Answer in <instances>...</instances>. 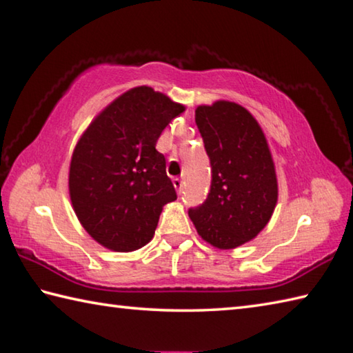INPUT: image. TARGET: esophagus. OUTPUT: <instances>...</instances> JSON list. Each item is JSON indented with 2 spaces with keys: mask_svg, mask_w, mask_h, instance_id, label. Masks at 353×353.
I'll return each mask as SVG.
<instances>
[{
  "mask_svg": "<svg viewBox=\"0 0 353 353\" xmlns=\"http://www.w3.org/2000/svg\"><path fill=\"white\" fill-rule=\"evenodd\" d=\"M172 185H174L177 194H182V191H183V181H182V179H177V177L172 179Z\"/></svg>",
  "mask_w": 353,
  "mask_h": 353,
  "instance_id": "esophagus-1",
  "label": "esophagus"
}]
</instances>
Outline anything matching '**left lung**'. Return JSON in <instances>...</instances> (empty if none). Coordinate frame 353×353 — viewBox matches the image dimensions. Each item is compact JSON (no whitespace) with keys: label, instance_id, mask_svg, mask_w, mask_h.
Here are the masks:
<instances>
[{"label":"left lung","instance_id":"obj_1","mask_svg":"<svg viewBox=\"0 0 353 353\" xmlns=\"http://www.w3.org/2000/svg\"><path fill=\"white\" fill-rule=\"evenodd\" d=\"M196 125L210 157L211 188L188 216L205 242L232 250L254 239L276 207L272 152L258 120L234 101L197 106Z\"/></svg>","mask_w":353,"mask_h":353}]
</instances>
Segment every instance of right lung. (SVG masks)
I'll return each instance as SVG.
<instances>
[{"label":"right lung","instance_id":"obj_1","mask_svg":"<svg viewBox=\"0 0 353 353\" xmlns=\"http://www.w3.org/2000/svg\"><path fill=\"white\" fill-rule=\"evenodd\" d=\"M185 106L150 86L111 101L77 142L69 165V196L94 241L120 253L146 245L160 213L176 201L160 134Z\"/></svg>","mask_w":353,"mask_h":353}]
</instances>
